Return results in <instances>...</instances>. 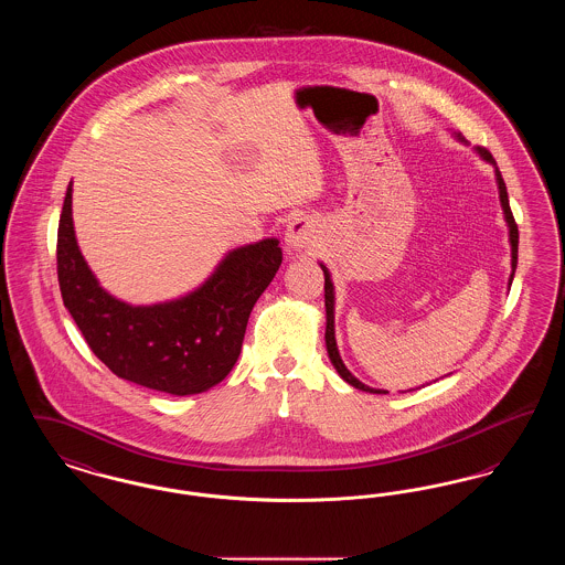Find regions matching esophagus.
<instances>
[{"mask_svg":"<svg viewBox=\"0 0 565 565\" xmlns=\"http://www.w3.org/2000/svg\"><path fill=\"white\" fill-rule=\"evenodd\" d=\"M316 242H318V228H316L313 220H309V217H295L288 224V228H286V243L295 252L311 249V247H316Z\"/></svg>","mask_w":565,"mask_h":565,"instance_id":"34e87169","label":"esophagus"}]
</instances>
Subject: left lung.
<instances>
[{"instance_id":"left-lung-1","label":"left lung","mask_w":565,"mask_h":565,"mask_svg":"<svg viewBox=\"0 0 565 565\" xmlns=\"http://www.w3.org/2000/svg\"><path fill=\"white\" fill-rule=\"evenodd\" d=\"M477 152L483 157L484 161L491 162V164L495 167V159L491 157V152H489L487 148H477ZM495 180H498V190H500V203H502L504 217H507V224H509V231H511L512 273L509 284H512L514 269H516V252H519V228H516V222H514V217H512L511 205H509V192H507V184H504L502 173H500L498 167H495ZM320 267H322L323 270V298H326V350H328L332 366H334L337 373L343 376L355 390L371 392V394H387V392L373 390V387L364 385L362 381H358V379L348 371V366L343 364V360H341V355H339V350H337V339H334V286H332V279H330L328 269H326L323 265H320Z\"/></svg>"}]
</instances>
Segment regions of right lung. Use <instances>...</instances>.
Wrapping results in <instances>:
<instances>
[{"label":"right lung","instance_id":"add662e5","mask_svg":"<svg viewBox=\"0 0 565 565\" xmlns=\"http://www.w3.org/2000/svg\"><path fill=\"white\" fill-rule=\"evenodd\" d=\"M281 265L277 239L226 254L194 292L134 307L108 295L88 269L74 233L72 184L56 235V275L63 305L93 353L120 379L173 396L201 394L235 366L256 300Z\"/></svg>","mask_w":565,"mask_h":565}]
</instances>
